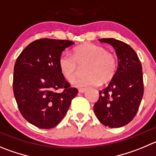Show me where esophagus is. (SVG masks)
Wrapping results in <instances>:
<instances>
[{
  "label": "esophagus",
  "instance_id": "1",
  "mask_svg": "<svg viewBox=\"0 0 156 156\" xmlns=\"http://www.w3.org/2000/svg\"><path fill=\"white\" fill-rule=\"evenodd\" d=\"M85 91H86V88H79L78 89V92L79 93H84Z\"/></svg>",
  "mask_w": 156,
  "mask_h": 156
}]
</instances>
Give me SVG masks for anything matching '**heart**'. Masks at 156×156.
<instances>
[{
    "label": "heart",
    "mask_w": 156,
    "mask_h": 156,
    "mask_svg": "<svg viewBox=\"0 0 156 156\" xmlns=\"http://www.w3.org/2000/svg\"><path fill=\"white\" fill-rule=\"evenodd\" d=\"M87 65L86 75L78 78L74 85L78 88L107 83L115 76L117 70V58L101 45L85 43L75 48L72 55L62 54L58 59V67L65 79L72 81L78 75L79 65Z\"/></svg>",
    "instance_id": "b5f03b06"
}]
</instances>
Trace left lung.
<instances>
[{"label":"left lung","mask_w":156,"mask_h":156,"mask_svg":"<svg viewBox=\"0 0 156 156\" xmlns=\"http://www.w3.org/2000/svg\"><path fill=\"white\" fill-rule=\"evenodd\" d=\"M117 55L118 68L109 85L99 91L94 112L101 124L119 128L134 119L144 93L142 68L139 58L129 44L114 38H101Z\"/></svg>","instance_id":"obj_1"}]
</instances>
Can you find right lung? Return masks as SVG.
<instances>
[{
  "label": "right lung",
  "instance_id": "obj_1",
  "mask_svg": "<svg viewBox=\"0 0 156 156\" xmlns=\"http://www.w3.org/2000/svg\"><path fill=\"white\" fill-rule=\"evenodd\" d=\"M68 40L42 38L29 44L22 51L14 68L13 90L23 117L40 129H48L60 123L78 94V89L61 73L58 59ZM64 89L62 93L56 90Z\"/></svg>",
  "mask_w": 156,
  "mask_h": 156
}]
</instances>
